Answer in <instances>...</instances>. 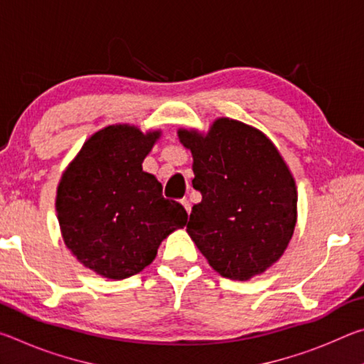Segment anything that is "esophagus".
<instances>
[{
	"instance_id": "esophagus-1",
	"label": "esophagus",
	"mask_w": 364,
	"mask_h": 364,
	"mask_svg": "<svg viewBox=\"0 0 364 364\" xmlns=\"http://www.w3.org/2000/svg\"><path fill=\"white\" fill-rule=\"evenodd\" d=\"M181 204H183L184 208H186V212L191 213V202L186 199V197H184V199H181Z\"/></svg>"
}]
</instances>
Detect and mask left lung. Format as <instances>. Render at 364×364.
<instances>
[{
    "mask_svg": "<svg viewBox=\"0 0 364 364\" xmlns=\"http://www.w3.org/2000/svg\"><path fill=\"white\" fill-rule=\"evenodd\" d=\"M193 152V207L186 231L210 267L228 279L263 273L284 254L297 218L295 181L274 144L242 122L178 132Z\"/></svg>",
    "mask_w": 364,
    "mask_h": 364,
    "instance_id": "8db88e82",
    "label": "left lung"
}]
</instances>
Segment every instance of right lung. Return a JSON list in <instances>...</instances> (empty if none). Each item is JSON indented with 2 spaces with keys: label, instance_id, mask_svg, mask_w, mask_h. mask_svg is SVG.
<instances>
[{
  "label": "right lung",
  "instance_id": "1",
  "mask_svg": "<svg viewBox=\"0 0 364 364\" xmlns=\"http://www.w3.org/2000/svg\"><path fill=\"white\" fill-rule=\"evenodd\" d=\"M159 132L107 127L83 144L59 183L56 210L67 247L86 268L125 279L152 263L160 242L188 213L143 171Z\"/></svg>",
  "mask_w": 364,
  "mask_h": 364
}]
</instances>
